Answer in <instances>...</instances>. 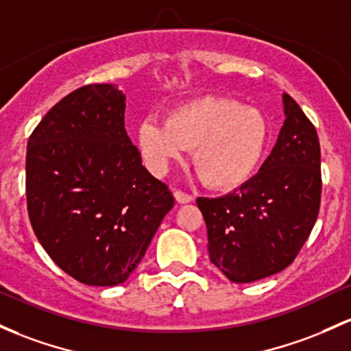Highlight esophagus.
<instances>
[{"label":"esophagus","mask_w":351,"mask_h":351,"mask_svg":"<svg viewBox=\"0 0 351 351\" xmlns=\"http://www.w3.org/2000/svg\"><path fill=\"white\" fill-rule=\"evenodd\" d=\"M175 198H176V202H178V203H190L191 199H193V196L184 193V191H182V190H176L175 191Z\"/></svg>","instance_id":"esophagus-1"}]
</instances>
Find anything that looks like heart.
<instances>
[{"mask_svg":"<svg viewBox=\"0 0 351 351\" xmlns=\"http://www.w3.org/2000/svg\"><path fill=\"white\" fill-rule=\"evenodd\" d=\"M136 141L153 173H163L169 161L193 148L191 163L199 180L213 190H234L260 167L269 125L258 108L203 96L171 108L165 121L143 119Z\"/></svg>","mask_w":351,"mask_h":351,"instance_id":"obj_1","label":"heart"}]
</instances>
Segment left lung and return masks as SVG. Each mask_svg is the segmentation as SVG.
<instances>
[{
  "instance_id": "obj_1",
  "label": "left lung",
  "mask_w": 351,
  "mask_h": 351,
  "mask_svg": "<svg viewBox=\"0 0 351 351\" xmlns=\"http://www.w3.org/2000/svg\"><path fill=\"white\" fill-rule=\"evenodd\" d=\"M285 125L260 171L233 193L198 198L208 252L233 283H252L293 263L317 221L322 153L317 128L290 95Z\"/></svg>"
}]
</instances>
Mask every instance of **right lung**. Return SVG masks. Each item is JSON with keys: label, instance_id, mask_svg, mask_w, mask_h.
<instances>
[{"label": "right lung", "instance_id": "add662e5", "mask_svg": "<svg viewBox=\"0 0 351 351\" xmlns=\"http://www.w3.org/2000/svg\"><path fill=\"white\" fill-rule=\"evenodd\" d=\"M125 106L113 84H86L60 99L28 140L33 232L58 267L91 287L126 282L175 205L141 165Z\"/></svg>", "mask_w": 351, "mask_h": 351}]
</instances>
